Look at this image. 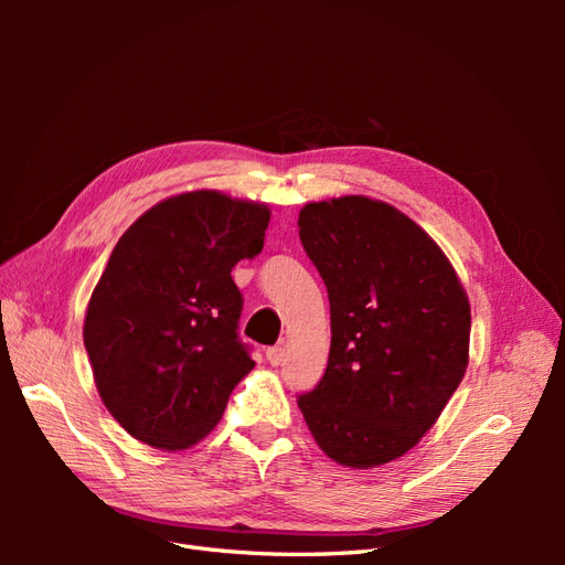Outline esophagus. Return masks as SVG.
<instances>
[{
  "label": "esophagus",
  "mask_w": 565,
  "mask_h": 565,
  "mask_svg": "<svg viewBox=\"0 0 565 565\" xmlns=\"http://www.w3.org/2000/svg\"><path fill=\"white\" fill-rule=\"evenodd\" d=\"M285 353H287L285 344H280V347H270V349H266V361H268L270 365H280V363L285 361Z\"/></svg>",
  "instance_id": "34e87169"
}]
</instances>
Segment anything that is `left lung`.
I'll use <instances>...</instances> for the list:
<instances>
[{
	"instance_id": "8db88e82",
	"label": "left lung",
	"mask_w": 565,
	"mask_h": 565,
	"mask_svg": "<svg viewBox=\"0 0 565 565\" xmlns=\"http://www.w3.org/2000/svg\"><path fill=\"white\" fill-rule=\"evenodd\" d=\"M297 224L332 328L328 367L299 409L337 465H388L417 446L465 377L467 289L434 237L388 202H309Z\"/></svg>"
}]
</instances>
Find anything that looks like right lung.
I'll return each instance as SVG.
<instances>
[{
    "label": "right lung",
    "mask_w": 565,
    "mask_h": 565,
    "mask_svg": "<svg viewBox=\"0 0 565 565\" xmlns=\"http://www.w3.org/2000/svg\"><path fill=\"white\" fill-rule=\"evenodd\" d=\"M268 221V204L202 188L158 202L117 241L82 337L100 401L136 440L193 448L254 367L231 270L264 249Z\"/></svg>",
    "instance_id": "obj_1"
}]
</instances>
